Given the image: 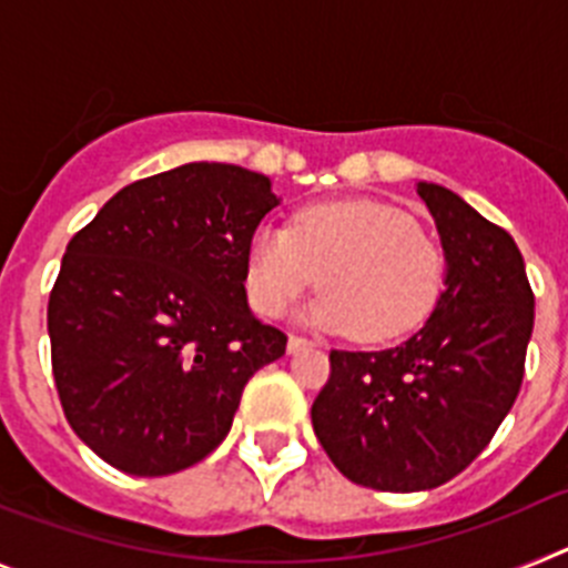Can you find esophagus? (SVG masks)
<instances>
[{
    "label": "esophagus",
    "mask_w": 568,
    "mask_h": 568,
    "mask_svg": "<svg viewBox=\"0 0 568 568\" xmlns=\"http://www.w3.org/2000/svg\"><path fill=\"white\" fill-rule=\"evenodd\" d=\"M310 346H315V341L304 338V335H290V338H287L290 353H298V349H310Z\"/></svg>",
    "instance_id": "1"
}]
</instances>
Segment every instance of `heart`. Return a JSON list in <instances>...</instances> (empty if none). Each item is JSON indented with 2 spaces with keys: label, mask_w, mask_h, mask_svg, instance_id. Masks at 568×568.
<instances>
[{
  "label": "heart",
  "mask_w": 568,
  "mask_h": 568,
  "mask_svg": "<svg viewBox=\"0 0 568 568\" xmlns=\"http://www.w3.org/2000/svg\"><path fill=\"white\" fill-rule=\"evenodd\" d=\"M318 284L310 321L364 344L404 338L433 318L446 255L404 210L369 199L301 207L287 230H258L247 247V295L281 318Z\"/></svg>",
  "instance_id": "1"
}]
</instances>
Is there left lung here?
Wrapping results in <instances>:
<instances>
[{
	"mask_svg": "<svg viewBox=\"0 0 568 568\" xmlns=\"http://www.w3.org/2000/svg\"><path fill=\"white\" fill-rule=\"evenodd\" d=\"M446 287L424 327L381 353H329L313 429L335 469L381 491H424L478 458L524 381L535 295L506 230L440 184H418Z\"/></svg>",
	"mask_w": 568,
	"mask_h": 568,
	"instance_id": "left-lung-1",
	"label": "left lung"
}]
</instances>
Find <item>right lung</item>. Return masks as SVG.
Masks as SVG:
<instances>
[{
    "instance_id": "right-lung-1",
    "label": "right lung",
    "mask_w": 568,
    "mask_h": 568,
    "mask_svg": "<svg viewBox=\"0 0 568 568\" xmlns=\"http://www.w3.org/2000/svg\"><path fill=\"white\" fill-rule=\"evenodd\" d=\"M273 207L267 175L193 162L122 187L70 239L48 301L53 381L110 466L159 478L207 458L244 384L284 355L244 290Z\"/></svg>"
}]
</instances>
